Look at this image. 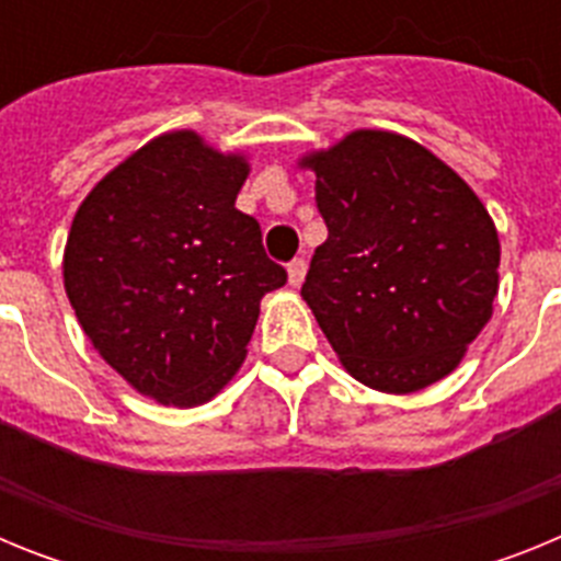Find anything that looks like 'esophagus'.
<instances>
[{
    "mask_svg": "<svg viewBox=\"0 0 561 561\" xmlns=\"http://www.w3.org/2000/svg\"><path fill=\"white\" fill-rule=\"evenodd\" d=\"M286 275H289L291 289H297V286L304 284V280H306V261H304V257H295V261L286 266Z\"/></svg>",
    "mask_w": 561,
    "mask_h": 561,
    "instance_id": "esophagus-1",
    "label": "esophagus"
}]
</instances>
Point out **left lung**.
<instances>
[{"instance_id": "1", "label": "left lung", "mask_w": 561, "mask_h": 561, "mask_svg": "<svg viewBox=\"0 0 561 561\" xmlns=\"http://www.w3.org/2000/svg\"><path fill=\"white\" fill-rule=\"evenodd\" d=\"M329 238L300 289L342 368L379 393L447 379L492 320L500 238L478 193L404 134L304 153Z\"/></svg>"}]
</instances>
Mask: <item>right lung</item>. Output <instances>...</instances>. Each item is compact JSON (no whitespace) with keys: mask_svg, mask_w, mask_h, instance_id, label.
Here are the masks:
<instances>
[{"mask_svg":"<svg viewBox=\"0 0 561 561\" xmlns=\"http://www.w3.org/2000/svg\"><path fill=\"white\" fill-rule=\"evenodd\" d=\"M247 151L193 128L148 140L87 193L64 247V289L92 348L131 390L199 408L244 365L261 297L286 284L236 207Z\"/></svg>","mask_w":561,"mask_h":561,"instance_id":"right-lung-1","label":"right lung"}]
</instances>
